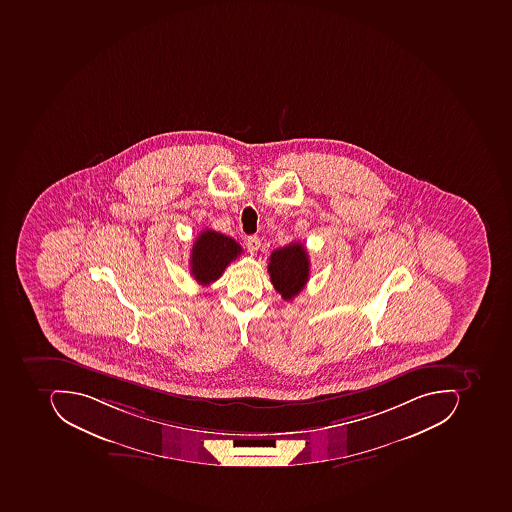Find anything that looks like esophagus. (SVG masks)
<instances>
[{
  "label": "esophagus",
  "mask_w": 512,
  "mask_h": 512,
  "mask_svg": "<svg viewBox=\"0 0 512 512\" xmlns=\"http://www.w3.org/2000/svg\"><path fill=\"white\" fill-rule=\"evenodd\" d=\"M260 244L261 240L260 237H257V235H251V237H248V240H246V246H248L249 252H251V254H255V252L258 251Z\"/></svg>",
  "instance_id": "esophagus-1"
}]
</instances>
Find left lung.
Masks as SVG:
<instances>
[{"instance_id": "1", "label": "left lung", "mask_w": 512, "mask_h": 512, "mask_svg": "<svg viewBox=\"0 0 512 512\" xmlns=\"http://www.w3.org/2000/svg\"><path fill=\"white\" fill-rule=\"evenodd\" d=\"M309 266L308 252L298 241L272 252L268 272L275 291L283 300L291 301L303 291L309 280Z\"/></svg>"}]
</instances>
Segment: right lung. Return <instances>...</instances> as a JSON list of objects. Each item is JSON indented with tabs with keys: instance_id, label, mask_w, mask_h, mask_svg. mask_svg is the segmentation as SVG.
Wrapping results in <instances>:
<instances>
[{
	"instance_id": "1",
	"label": "right lung",
	"mask_w": 512,
	"mask_h": 512,
	"mask_svg": "<svg viewBox=\"0 0 512 512\" xmlns=\"http://www.w3.org/2000/svg\"><path fill=\"white\" fill-rule=\"evenodd\" d=\"M243 252L234 238L204 229L191 251V272L197 283L208 286L221 277L224 269Z\"/></svg>"
}]
</instances>
